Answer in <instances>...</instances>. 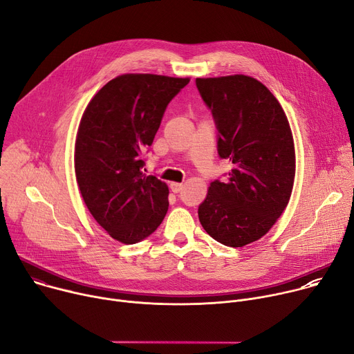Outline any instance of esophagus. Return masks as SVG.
Masks as SVG:
<instances>
[{"label":"esophagus","instance_id":"34e87169","mask_svg":"<svg viewBox=\"0 0 354 354\" xmlns=\"http://www.w3.org/2000/svg\"><path fill=\"white\" fill-rule=\"evenodd\" d=\"M169 187H171V190L174 192V194H179V192H180L182 187H183V185H182V183H178V182H171Z\"/></svg>","mask_w":354,"mask_h":354}]
</instances>
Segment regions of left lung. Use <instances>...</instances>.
<instances>
[{"instance_id": "8db88e82", "label": "left lung", "mask_w": 354, "mask_h": 354, "mask_svg": "<svg viewBox=\"0 0 354 354\" xmlns=\"http://www.w3.org/2000/svg\"><path fill=\"white\" fill-rule=\"evenodd\" d=\"M196 86L216 121L218 155L233 165L226 182L210 183L199 220L216 241L244 247L270 232L291 199V127L275 95L251 76L198 77Z\"/></svg>"}]
</instances>
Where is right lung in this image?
Listing matches in <instances>:
<instances>
[{
    "label": "right lung",
    "mask_w": 354,
    "mask_h": 354,
    "mask_svg": "<svg viewBox=\"0 0 354 354\" xmlns=\"http://www.w3.org/2000/svg\"><path fill=\"white\" fill-rule=\"evenodd\" d=\"M189 77L127 73L88 102L75 142V174L82 198L117 241L136 244L152 234L168 212V185L142 174L165 109Z\"/></svg>",
    "instance_id": "obj_1"
}]
</instances>
